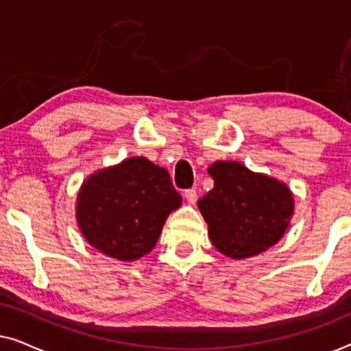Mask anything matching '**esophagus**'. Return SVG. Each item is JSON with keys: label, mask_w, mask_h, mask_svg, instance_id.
<instances>
[{"label": "esophagus", "mask_w": 351, "mask_h": 351, "mask_svg": "<svg viewBox=\"0 0 351 351\" xmlns=\"http://www.w3.org/2000/svg\"><path fill=\"white\" fill-rule=\"evenodd\" d=\"M184 196H185V199L189 201L190 204H195L196 201H198V193H196V190L195 189H190V190H185V193H184Z\"/></svg>", "instance_id": "obj_1"}]
</instances>
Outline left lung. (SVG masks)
<instances>
[{
  "instance_id": "obj_1",
  "label": "left lung",
  "mask_w": 351,
  "mask_h": 351,
  "mask_svg": "<svg viewBox=\"0 0 351 351\" xmlns=\"http://www.w3.org/2000/svg\"><path fill=\"white\" fill-rule=\"evenodd\" d=\"M214 189L198 201L210 243L230 258H249L275 246L294 215V195L285 182L238 161L209 166Z\"/></svg>"
}]
</instances>
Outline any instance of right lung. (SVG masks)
<instances>
[{
  "mask_svg": "<svg viewBox=\"0 0 351 351\" xmlns=\"http://www.w3.org/2000/svg\"><path fill=\"white\" fill-rule=\"evenodd\" d=\"M180 204L169 172L145 156H132L84 179L75 215L90 246L119 262H134L155 247L166 219Z\"/></svg>",
  "mask_w": 351,
  "mask_h": 351,
  "instance_id": "1",
  "label": "right lung"
}]
</instances>
